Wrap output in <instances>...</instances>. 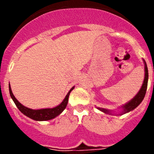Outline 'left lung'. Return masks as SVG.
Listing matches in <instances>:
<instances>
[{
	"instance_id": "left-lung-1",
	"label": "left lung",
	"mask_w": 154,
	"mask_h": 154,
	"mask_svg": "<svg viewBox=\"0 0 154 154\" xmlns=\"http://www.w3.org/2000/svg\"><path fill=\"white\" fill-rule=\"evenodd\" d=\"M144 63H145V78H144L143 83L142 87H141L140 90L139 91V92L137 93V96L132 99L131 101L129 102L128 103H126V105H124L123 106V113H126L128 112H130L131 110L134 109L136 107H137L140 104L141 102L143 101L144 96L146 95V89H147V83H148V69H147V65H146V63L144 61ZM99 110H101L103 112H104L105 113H109L108 110L105 109H101V108H98Z\"/></svg>"
}]
</instances>
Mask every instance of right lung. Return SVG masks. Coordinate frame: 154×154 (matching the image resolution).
I'll list each match as a JSON object with an SVG mask.
<instances>
[{
    "mask_svg": "<svg viewBox=\"0 0 154 154\" xmlns=\"http://www.w3.org/2000/svg\"><path fill=\"white\" fill-rule=\"evenodd\" d=\"M73 89H74V87H72V88L70 89V91L68 92V94L66 95V96H65V99L62 101V103H61L60 105H58V106L55 107V108L42 109H31L24 106L22 104H21V103L17 101V99H16V98L14 97V96L13 95V93H12L10 85H9V92H10L11 97L12 98L13 101L15 103L16 106L18 108V109L20 110L24 115L27 116L28 117L37 121L49 120V119H54L55 117H56L57 116L59 115V114L65 109V107L67 106L69 94H70V92H72V90Z\"/></svg>",
    "mask_w": 154,
    "mask_h": 154,
    "instance_id": "obj_1",
    "label": "right lung"
}]
</instances>
